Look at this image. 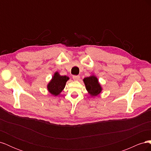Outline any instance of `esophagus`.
<instances>
[{
    "mask_svg": "<svg viewBox=\"0 0 151 151\" xmlns=\"http://www.w3.org/2000/svg\"><path fill=\"white\" fill-rule=\"evenodd\" d=\"M73 79L75 81H78L80 79V76H73Z\"/></svg>",
    "mask_w": 151,
    "mask_h": 151,
    "instance_id": "esophagus-1",
    "label": "esophagus"
}]
</instances>
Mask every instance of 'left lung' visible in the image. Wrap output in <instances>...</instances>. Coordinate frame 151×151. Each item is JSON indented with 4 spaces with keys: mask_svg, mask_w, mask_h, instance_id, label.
Returning a JSON list of instances; mask_svg holds the SVG:
<instances>
[{
    "mask_svg": "<svg viewBox=\"0 0 151 151\" xmlns=\"http://www.w3.org/2000/svg\"><path fill=\"white\" fill-rule=\"evenodd\" d=\"M83 81L86 86V89L91 95V96H96L101 93L102 88L98 83L96 77L91 76L86 77Z\"/></svg>",
    "mask_w": 151,
    "mask_h": 151,
    "instance_id": "left-lung-1",
    "label": "left lung"
}]
</instances>
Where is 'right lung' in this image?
<instances>
[{"instance_id": "obj_1", "label": "right lung", "mask_w": 151, "mask_h": 151, "mask_svg": "<svg viewBox=\"0 0 151 151\" xmlns=\"http://www.w3.org/2000/svg\"><path fill=\"white\" fill-rule=\"evenodd\" d=\"M69 79L68 77L62 76L58 72H55L52 77V79L47 86L49 92L54 96L60 94L64 89L67 81Z\"/></svg>"}]
</instances>
